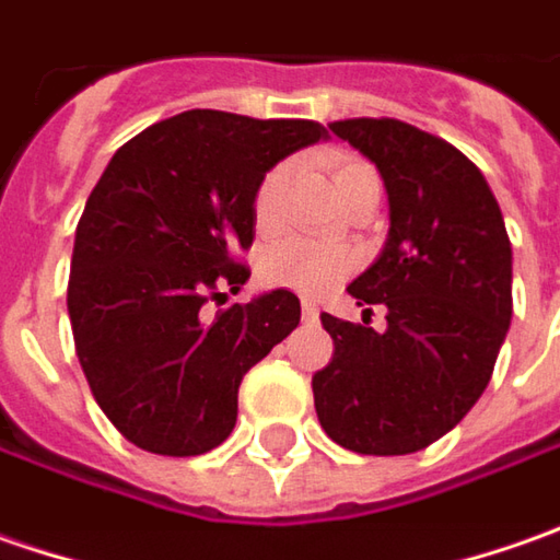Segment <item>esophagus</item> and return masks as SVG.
<instances>
[{
	"label": "esophagus",
	"instance_id": "obj_1",
	"mask_svg": "<svg viewBox=\"0 0 560 560\" xmlns=\"http://www.w3.org/2000/svg\"><path fill=\"white\" fill-rule=\"evenodd\" d=\"M303 318H306V322H316L318 318L316 300H303Z\"/></svg>",
	"mask_w": 560,
	"mask_h": 560
}]
</instances>
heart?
I'll return each mask as SVG.
<instances>
[{"instance_id": "heart-1", "label": "heart", "mask_w": 560, "mask_h": 560, "mask_svg": "<svg viewBox=\"0 0 560 560\" xmlns=\"http://www.w3.org/2000/svg\"><path fill=\"white\" fill-rule=\"evenodd\" d=\"M288 179H291V164L272 166L262 176L257 198H254V217H257L260 229H276L281 213V195H284ZM365 185H377L381 188L375 166L359 161V158H338L335 161V188H338L340 201L347 195L359 191V188H365ZM350 266H353V257L347 250L310 242V238H284V242L272 244L266 250L260 269L262 279L269 281V284L313 294V291H322V288L335 284Z\"/></svg>"}]
</instances>
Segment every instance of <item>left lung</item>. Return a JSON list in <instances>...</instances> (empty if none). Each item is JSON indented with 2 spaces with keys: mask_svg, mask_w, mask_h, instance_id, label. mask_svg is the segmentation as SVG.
<instances>
[{
  "mask_svg": "<svg viewBox=\"0 0 560 560\" xmlns=\"http://www.w3.org/2000/svg\"><path fill=\"white\" fill-rule=\"evenodd\" d=\"M328 129L377 166L387 242L350 281L387 328L322 313L335 340L313 375L325 434L362 455H406L450 434L487 390L511 325V242L483 173L450 142L390 117Z\"/></svg>",
  "mask_w": 560,
  "mask_h": 560,
  "instance_id": "obj_1",
  "label": "left lung"
}]
</instances>
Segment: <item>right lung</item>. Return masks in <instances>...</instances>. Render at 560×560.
Returning a JSON list of instances; mask_svg holds the SVG:
<instances>
[{
  "label": "right lung",
  "mask_w": 560,
  "mask_h": 560,
  "mask_svg": "<svg viewBox=\"0 0 560 560\" xmlns=\"http://www.w3.org/2000/svg\"><path fill=\"white\" fill-rule=\"evenodd\" d=\"M322 139L316 120L185 110L129 139L92 188L68 316L95 402L139 450L183 458L220 446L242 377L300 325L284 288L217 318L201 306L250 279L232 254L254 242L262 176Z\"/></svg>",
  "instance_id": "right-lung-1"
}]
</instances>
